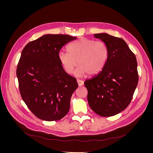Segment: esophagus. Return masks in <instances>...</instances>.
I'll return each instance as SVG.
<instances>
[{
  "mask_svg": "<svg viewBox=\"0 0 153 153\" xmlns=\"http://www.w3.org/2000/svg\"><path fill=\"white\" fill-rule=\"evenodd\" d=\"M77 83H78V86H80V87L84 85V81L80 80H77Z\"/></svg>",
  "mask_w": 153,
  "mask_h": 153,
  "instance_id": "esophagus-1",
  "label": "esophagus"
}]
</instances>
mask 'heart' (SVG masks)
<instances>
[{"label": "heart", "mask_w": 153, "mask_h": 153, "mask_svg": "<svg viewBox=\"0 0 153 153\" xmlns=\"http://www.w3.org/2000/svg\"><path fill=\"white\" fill-rule=\"evenodd\" d=\"M68 52L61 51L58 59L64 70L68 74L73 72L78 76H92L100 73L105 67L109 57V50L103 41L82 38L68 47Z\"/></svg>", "instance_id": "obj_1"}]
</instances>
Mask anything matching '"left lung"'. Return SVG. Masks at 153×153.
Instances as JSON below:
<instances>
[{
	"label": "left lung",
	"instance_id": "obj_1",
	"mask_svg": "<svg viewBox=\"0 0 153 153\" xmlns=\"http://www.w3.org/2000/svg\"><path fill=\"white\" fill-rule=\"evenodd\" d=\"M94 36L107 45L109 57L102 71L84 82L87 101L100 116H113L131 102L138 81L137 59L124 39L106 33Z\"/></svg>",
	"mask_w": 153,
	"mask_h": 153
}]
</instances>
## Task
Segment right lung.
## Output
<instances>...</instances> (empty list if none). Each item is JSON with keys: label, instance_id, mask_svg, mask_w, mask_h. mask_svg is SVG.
<instances>
[{"label": "right lung", "instance_id": "add662e5", "mask_svg": "<svg viewBox=\"0 0 153 153\" xmlns=\"http://www.w3.org/2000/svg\"><path fill=\"white\" fill-rule=\"evenodd\" d=\"M76 37L45 34L23 49L16 69L20 94L37 117L57 121L68 114L73 92L78 86L75 78L64 70L58 59L63 46Z\"/></svg>", "mask_w": 153, "mask_h": 153}]
</instances>
